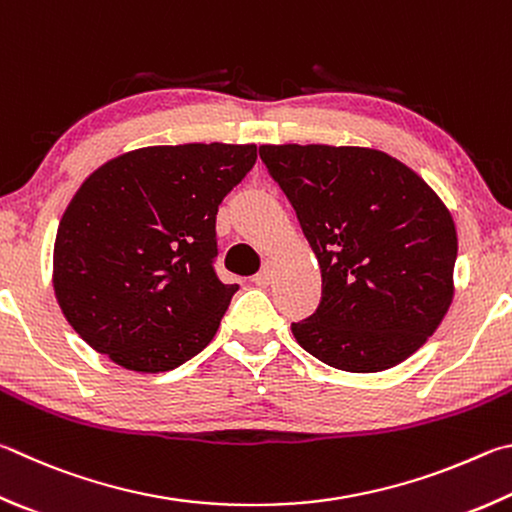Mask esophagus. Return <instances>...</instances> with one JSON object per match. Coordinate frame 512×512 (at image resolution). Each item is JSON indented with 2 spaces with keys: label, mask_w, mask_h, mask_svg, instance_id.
<instances>
[{
  "label": "esophagus",
  "mask_w": 512,
  "mask_h": 512,
  "mask_svg": "<svg viewBox=\"0 0 512 512\" xmlns=\"http://www.w3.org/2000/svg\"><path fill=\"white\" fill-rule=\"evenodd\" d=\"M271 280H273V268H271V264L266 262L262 271H259V273L253 277V282H255L257 286H268V284H271Z\"/></svg>",
  "instance_id": "obj_1"
}]
</instances>
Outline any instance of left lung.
<instances>
[{
  "label": "left lung",
  "mask_w": 512,
  "mask_h": 512,
  "mask_svg": "<svg viewBox=\"0 0 512 512\" xmlns=\"http://www.w3.org/2000/svg\"><path fill=\"white\" fill-rule=\"evenodd\" d=\"M322 273V300L293 322L324 365L371 374L425 345L448 313L457 230L410 167L369 147L262 145Z\"/></svg>",
  "instance_id": "left-lung-1"
}]
</instances>
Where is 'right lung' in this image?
Returning <instances> with one entry per match:
<instances>
[{
  "mask_svg": "<svg viewBox=\"0 0 512 512\" xmlns=\"http://www.w3.org/2000/svg\"><path fill=\"white\" fill-rule=\"evenodd\" d=\"M255 161V145H159L89 174L60 219L53 288L91 349L159 374L210 345L239 288L215 271L217 210Z\"/></svg>",
  "mask_w": 512,
  "mask_h": 512,
  "instance_id": "1",
  "label": "right lung"
}]
</instances>
